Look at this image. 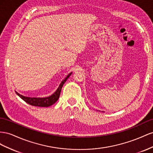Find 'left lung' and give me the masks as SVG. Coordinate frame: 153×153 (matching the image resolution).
Instances as JSON below:
<instances>
[{
	"instance_id": "obj_1",
	"label": "left lung",
	"mask_w": 153,
	"mask_h": 153,
	"mask_svg": "<svg viewBox=\"0 0 153 153\" xmlns=\"http://www.w3.org/2000/svg\"><path fill=\"white\" fill-rule=\"evenodd\" d=\"M102 112H103V111H102Z\"/></svg>"
}]
</instances>
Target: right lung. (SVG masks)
Returning <instances> with one entry per match:
<instances>
[{"mask_svg": "<svg viewBox=\"0 0 153 153\" xmlns=\"http://www.w3.org/2000/svg\"><path fill=\"white\" fill-rule=\"evenodd\" d=\"M72 72H71L68 74V75L65 78V79H63L62 82H61L60 85H59V87L58 89L56 90L55 92L52 94L51 95L49 96V97H25V96H24L20 94L19 93L17 92L16 91H15L16 94L18 95L19 97L24 100L25 102H27V104H30V105L34 106H38V107H49L52 104H54L56 101H58L59 95L61 91H62V88L63 87V85L64 83L66 82L67 79L70 77V76L71 75Z\"/></svg>", "mask_w": 153, "mask_h": 153, "instance_id": "obj_1", "label": "right lung"}]
</instances>
